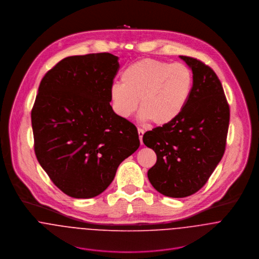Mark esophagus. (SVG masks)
I'll return each mask as SVG.
<instances>
[{
  "instance_id": "1",
  "label": "esophagus",
  "mask_w": 259,
  "mask_h": 259,
  "mask_svg": "<svg viewBox=\"0 0 259 259\" xmlns=\"http://www.w3.org/2000/svg\"><path fill=\"white\" fill-rule=\"evenodd\" d=\"M138 133H139V137H140V141H141V144L143 145V137H144L145 131H144L143 128H139V130H138Z\"/></svg>"
}]
</instances>
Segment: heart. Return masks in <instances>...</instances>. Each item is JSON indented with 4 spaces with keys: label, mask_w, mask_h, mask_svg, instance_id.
<instances>
[{
    "label": "heart",
    "mask_w": 259,
    "mask_h": 259,
    "mask_svg": "<svg viewBox=\"0 0 259 259\" xmlns=\"http://www.w3.org/2000/svg\"><path fill=\"white\" fill-rule=\"evenodd\" d=\"M192 88L193 74L185 64L143 59L123 70L121 83L111 85V107L119 117L127 118L140 102L141 118L164 126L185 111Z\"/></svg>",
    "instance_id": "1"
}]
</instances>
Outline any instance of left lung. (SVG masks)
<instances>
[{"mask_svg": "<svg viewBox=\"0 0 259 259\" xmlns=\"http://www.w3.org/2000/svg\"><path fill=\"white\" fill-rule=\"evenodd\" d=\"M180 57L193 74L189 102L174 122L143 137L157 157L148 169L150 184L161 194L176 198L189 196L206 184L223 156L230 116L213 70L197 59Z\"/></svg>", "mask_w": 259, "mask_h": 259, "instance_id": "1", "label": "left lung"}]
</instances>
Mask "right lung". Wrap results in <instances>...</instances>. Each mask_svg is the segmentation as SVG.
<instances>
[{"label":"right lung","instance_id":"1","mask_svg":"<svg viewBox=\"0 0 259 259\" xmlns=\"http://www.w3.org/2000/svg\"><path fill=\"white\" fill-rule=\"evenodd\" d=\"M117 60L110 53L68 57L40 80L31 113L35 153L54 185L71 197L102 193L140 147L136 125L110 105Z\"/></svg>","mask_w":259,"mask_h":259}]
</instances>
